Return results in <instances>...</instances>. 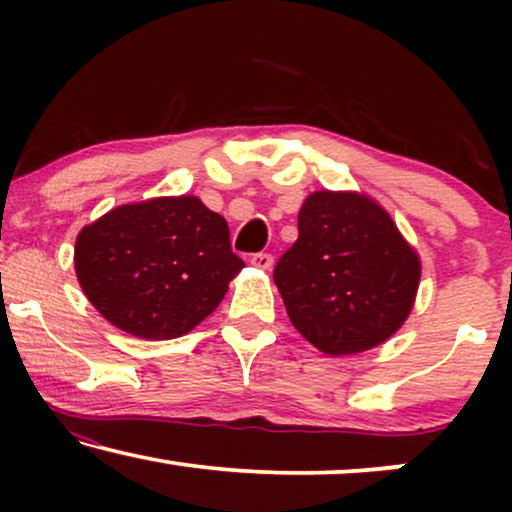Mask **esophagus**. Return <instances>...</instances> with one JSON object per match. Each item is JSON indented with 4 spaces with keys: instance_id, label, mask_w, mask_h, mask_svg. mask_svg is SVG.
Returning <instances> with one entry per match:
<instances>
[{
    "instance_id": "obj_1",
    "label": "esophagus",
    "mask_w": 512,
    "mask_h": 512,
    "mask_svg": "<svg viewBox=\"0 0 512 512\" xmlns=\"http://www.w3.org/2000/svg\"><path fill=\"white\" fill-rule=\"evenodd\" d=\"M272 263H275V258H272V254H268V251H258V254L251 256V265H254V268L270 270Z\"/></svg>"
}]
</instances>
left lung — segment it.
Listing matches in <instances>:
<instances>
[{"label": "left lung", "instance_id": "1", "mask_svg": "<svg viewBox=\"0 0 512 512\" xmlns=\"http://www.w3.org/2000/svg\"><path fill=\"white\" fill-rule=\"evenodd\" d=\"M417 251L366 195L317 191L298 214V240L275 265L291 324L324 354H359L408 319Z\"/></svg>", "mask_w": 512, "mask_h": 512}]
</instances>
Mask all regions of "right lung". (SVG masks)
<instances>
[{"label":"right lung","mask_w":512,"mask_h":512,"mask_svg":"<svg viewBox=\"0 0 512 512\" xmlns=\"http://www.w3.org/2000/svg\"><path fill=\"white\" fill-rule=\"evenodd\" d=\"M74 268L95 310L144 340L193 331L244 268L221 214L193 195L111 209L76 237Z\"/></svg>","instance_id":"obj_1"}]
</instances>
